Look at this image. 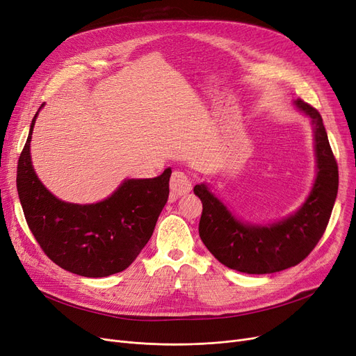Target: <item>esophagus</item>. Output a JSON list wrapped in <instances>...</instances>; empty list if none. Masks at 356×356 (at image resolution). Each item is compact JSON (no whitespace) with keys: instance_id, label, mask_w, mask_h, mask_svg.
<instances>
[{"instance_id":"34e87169","label":"esophagus","mask_w":356,"mask_h":356,"mask_svg":"<svg viewBox=\"0 0 356 356\" xmlns=\"http://www.w3.org/2000/svg\"><path fill=\"white\" fill-rule=\"evenodd\" d=\"M170 189L173 196L188 195L192 191V180L186 173L176 170L173 171V175H171L170 179Z\"/></svg>"}]
</instances>
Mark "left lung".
<instances>
[{
    "instance_id": "1",
    "label": "left lung",
    "mask_w": 356,
    "mask_h": 356,
    "mask_svg": "<svg viewBox=\"0 0 356 356\" xmlns=\"http://www.w3.org/2000/svg\"><path fill=\"white\" fill-rule=\"evenodd\" d=\"M295 108L308 117L314 135L315 179L307 200L296 211L273 222H251L236 217L207 183L193 188L202 201L200 236L221 264L246 274H270L291 268L321 239L332 216L339 171L320 113L304 101Z\"/></svg>"
}]
</instances>
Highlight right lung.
<instances>
[{
	"label": "right lung",
	"mask_w": 356,
	"mask_h": 356,
	"mask_svg": "<svg viewBox=\"0 0 356 356\" xmlns=\"http://www.w3.org/2000/svg\"><path fill=\"white\" fill-rule=\"evenodd\" d=\"M28 140L17 165V192L35 239L51 261L83 277H107L126 270L154 233L168 200L171 168L152 179H124L107 198L94 204L61 201L39 180Z\"/></svg>",
	"instance_id": "1"
}]
</instances>
